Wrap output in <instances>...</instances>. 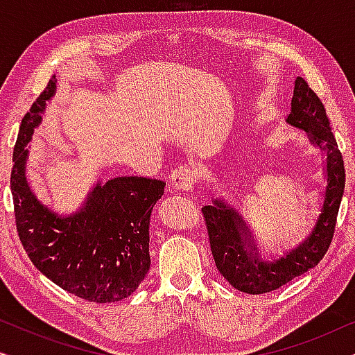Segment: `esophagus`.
Instances as JSON below:
<instances>
[{
    "label": "esophagus",
    "instance_id": "34e87169",
    "mask_svg": "<svg viewBox=\"0 0 355 355\" xmlns=\"http://www.w3.org/2000/svg\"><path fill=\"white\" fill-rule=\"evenodd\" d=\"M197 171L191 164H182V166L174 168L171 173V187L174 191L191 192L196 187Z\"/></svg>",
    "mask_w": 355,
    "mask_h": 355
}]
</instances>
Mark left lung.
Instances as JSON below:
<instances>
[{"mask_svg":"<svg viewBox=\"0 0 355 355\" xmlns=\"http://www.w3.org/2000/svg\"><path fill=\"white\" fill-rule=\"evenodd\" d=\"M288 123L307 130L310 132V140L328 152V186L323 210L312 234L302 245L273 263H265L259 259L255 245L247 247V227L234 210L221 202L202 208L216 268L232 288L242 293H270L317 266L328 252L334 236L346 184V171L323 101L302 77L295 79ZM247 248L251 250L247 252Z\"/></svg>","mask_w":355,"mask_h":355,"instance_id":"obj_1","label":"left lung"}]
</instances>
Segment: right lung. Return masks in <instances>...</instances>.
<instances>
[{"label":"right lung","mask_w":355,"mask_h":355,"mask_svg":"<svg viewBox=\"0 0 355 355\" xmlns=\"http://www.w3.org/2000/svg\"><path fill=\"white\" fill-rule=\"evenodd\" d=\"M55 85V79L48 82L24 116L14 147L11 192L17 236L32 263L60 288L89 302H116L132 294L150 268V213L164 182L137 176L110 179L67 218L43 207L26 181V145Z\"/></svg>","instance_id":"right-lung-1"}]
</instances>
